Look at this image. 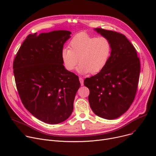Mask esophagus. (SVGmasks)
Segmentation results:
<instances>
[{"label":"esophagus","mask_w":156,"mask_h":156,"mask_svg":"<svg viewBox=\"0 0 156 156\" xmlns=\"http://www.w3.org/2000/svg\"><path fill=\"white\" fill-rule=\"evenodd\" d=\"M79 80H80V83H81V85L83 86V79L81 78V77H80L79 78Z\"/></svg>","instance_id":"34e87169"}]
</instances>
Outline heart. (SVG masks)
Wrapping results in <instances>:
<instances>
[{
	"label": "heart",
	"mask_w": 156,
	"mask_h": 156,
	"mask_svg": "<svg viewBox=\"0 0 156 156\" xmlns=\"http://www.w3.org/2000/svg\"><path fill=\"white\" fill-rule=\"evenodd\" d=\"M69 48H64L61 57L68 71L75 69L80 62L78 71L81 74L101 71L107 64L111 53V44L105 37H95L86 34H78L69 42Z\"/></svg>",
	"instance_id": "1"
}]
</instances>
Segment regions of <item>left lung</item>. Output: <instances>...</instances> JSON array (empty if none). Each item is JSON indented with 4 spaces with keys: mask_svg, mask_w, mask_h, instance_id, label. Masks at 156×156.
<instances>
[{
    "mask_svg": "<svg viewBox=\"0 0 156 156\" xmlns=\"http://www.w3.org/2000/svg\"><path fill=\"white\" fill-rule=\"evenodd\" d=\"M111 44V53L105 67L97 75L85 78L88 101L93 112L101 118L114 119L123 114L134 101L140 63L134 46L118 32L95 28Z\"/></svg>",
    "mask_w": 156,
    "mask_h": 156,
    "instance_id": "1",
    "label": "left lung"
}]
</instances>
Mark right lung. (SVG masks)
Returning a JSON list of instances; mask_svg holds the SVG:
<instances>
[{"label": "right lung", "instance_id": "obj_1", "mask_svg": "<svg viewBox=\"0 0 156 156\" xmlns=\"http://www.w3.org/2000/svg\"><path fill=\"white\" fill-rule=\"evenodd\" d=\"M71 33L55 30L28 35L13 62V72L23 104L45 123L66 120L80 87L78 76L66 69L61 52Z\"/></svg>", "mask_w": 156, "mask_h": 156}]
</instances>
